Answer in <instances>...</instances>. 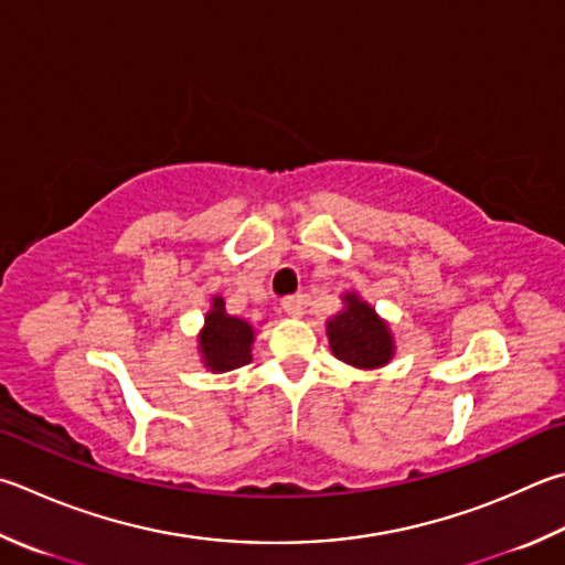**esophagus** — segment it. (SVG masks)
Returning a JSON list of instances; mask_svg holds the SVG:
<instances>
[{
  "mask_svg": "<svg viewBox=\"0 0 565 565\" xmlns=\"http://www.w3.org/2000/svg\"><path fill=\"white\" fill-rule=\"evenodd\" d=\"M281 306H284V311L289 313V316H303V296L301 294H296V296H286V299L281 301Z\"/></svg>",
  "mask_w": 565,
  "mask_h": 565,
  "instance_id": "34e87169",
  "label": "esophagus"
}]
</instances>
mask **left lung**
I'll return each instance as SVG.
<instances>
[{
    "mask_svg": "<svg viewBox=\"0 0 565 565\" xmlns=\"http://www.w3.org/2000/svg\"><path fill=\"white\" fill-rule=\"evenodd\" d=\"M345 311L328 321L331 351L348 365L381 367L393 358V338L387 326L355 294L345 296Z\"/></svg>",
    "mask_w": 565,
    "mask_h": 565,
    "instance_id": "8db88e82",
    "label": "left lung"
}]
</instances>
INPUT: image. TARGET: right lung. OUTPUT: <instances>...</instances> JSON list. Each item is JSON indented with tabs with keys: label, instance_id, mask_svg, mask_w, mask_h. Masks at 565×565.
<instances>
[{
	"label": "right lung",
	"instance_id": "right-lung-1",
	"mask_svg": "<svg viewBox=\"0 0 565 565\" xmlns=\"http://www.w3.org/2000/svg\"><path fill=\"white\" fill-rule=\"evenodd\" d=\"M252 341L254 328L242 318L224 313V301L214 299V309L207 313L200 335L204 365L214 373H224L252 363Z\"/></svg>",
	"mask_w": 565,
	"mask_h": 565
}]
</instances>
